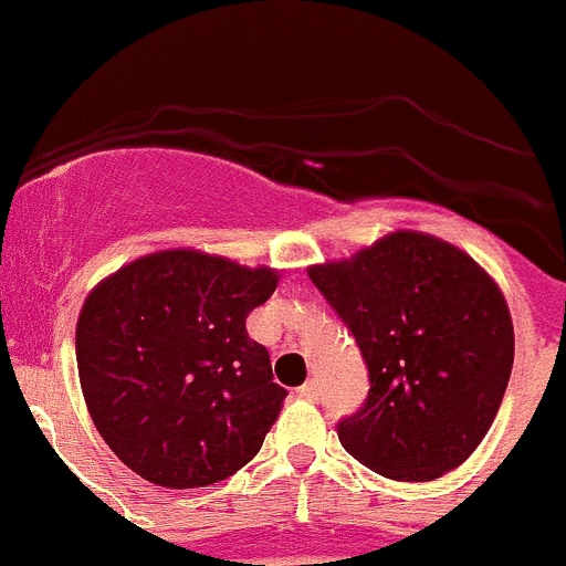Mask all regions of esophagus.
<instances>
[{"label":"esophagus","mask_w":566,"mask_h":566,"mask_svg":"<svg viewBox=\"0 0 566 566\" xmlns=\"http://www.w3.org/2000/svg\"><path fill=\"white\" fill-rule=\"evenodd\" d=\"M298 396H301V399H307V402H318V399H321L318 382H313V379H310V382H304L298 388Z\"/></svg>","instance_id":"obj_1"}]
</instances>
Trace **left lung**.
<instances>
[{
	"mask_svg": "<svg viewBox=\"0 0 566 566\" xmlns=\"http://www.w3.org/2000/svg\"><path fill=\"white\" fill-rule=\"evenodd\" d=\"M310 279L355 335L371 382L363 408L337 421L343 450L416 483L461 467L514 366V324L489 273L450 242L396 231Z\"/></svg>",
	"mask_w": 566,
	"mask_h": 566,
	"instance_id": "left-lung-1",
	"label": "left lung"
}]
</instances>
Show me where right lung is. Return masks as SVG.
I'll return each mask as SVG.
<instances>
[{"label": "right lung", "mask_w": 566, "mask_h": 566, "mask_svg": "<svg viewBox=\"0 0 566 566\" xmlns=\"http://www.w3.org/2000/svg\"><path fill=\"white\" fill-rule=\"evenodd\" d=\"M279 276L200 251H158L92 290L75 352L88 413L114 455L164 489L231 478L287 390L245 318Z\"/></svg>", "instance_id": "add662e5"}]
</instances>
